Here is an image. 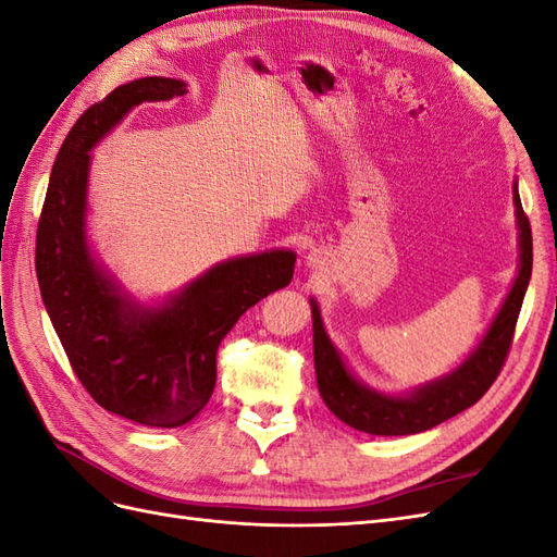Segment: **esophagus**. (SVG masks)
<instances>
[{
  "instance_id": "34e87169",
  "label": "esophagus",
  "mask_w": 557,
  "mask_h": 557,
  "mask_svg": "<svg viewBox=\"0 0 557 557\" xmlns=\"http://www.w3.org/2000/svg\"><path fill=\"white\" fill-rule=\"evenodd\" d=\"M307 262H309V267H318V262H320V258H318V252H309V258H307Z\"/></svg>"
}]
</instances>
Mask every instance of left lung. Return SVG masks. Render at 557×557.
I'll return each mask as SVG.
<instances>
[{"label":"left lung","mask_w":557,"mask_h":557,"mask_svg":"<svg viewBox=\"0 0 557 557\" xmlns=\"http://www.w3.org/2000/svg\"><path fill=\"white\" fill-rule=\"evenodd\" d=\"M513 207L518 225V274L507 299L502 301L491 327L485 330L474 350L453 369L450 374L413 387L404 395H385L364 385L350 374L342 352L336 350L325 332L315 299L311 301L313 318V364L318 391L327 409L346 425L367 434L401 436L432 430L444 420L476 404L491 387L507 360L513 342L518 313L532 276V230L522 213L518 181L513 183Z\"/></svg>","instance_id":"8db88e82"}]
</instances>
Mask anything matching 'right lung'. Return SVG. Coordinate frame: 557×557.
Returning <instances> with one entry per match:
<instances>
[{"label":"right lung","mask_w":557,"mask_h":557,"mask_svg":"<svg viewBox=\"0 0 557 557\" xmlns=\"http://www.w3.org/2000/svg\"><path fill=\"white\" fill-rule=\"evenodd\" d=\"M146 76L83 113L55 158L37 230V278L74 374L107 411L148 428H181L207 407L223 336L258 301L293 281V250L218 262L158 305H139L88 244L90 150L144 102L185 95Z\"/></svg>","instance_id":"1"}]
</instances>
